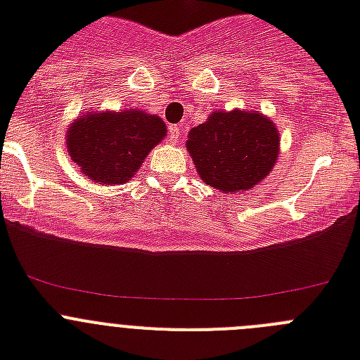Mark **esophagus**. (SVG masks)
<instances>
[{"label":"esophagus","mask_w":360,"mask_h":360,"mask_svg":"<svg viewBox=\"0 0 360 360\" xmlns=\"http://www.w3.org/2000/svg\"><path fill=\"white\" fill-rule=\"evenodd\" d=\"M180 135H182V128H180V126H171L169 128L171 144H178V141H180Z\"/></svg>","instance_id":"34e87169"}]
</instances>
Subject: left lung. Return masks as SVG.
<instances>
[{
  "instance_id": "left-lung-1",
  "label": "left lung",
  "mask_w": 360,
  "mask_h": 360,
  "mask_svg": "<svg viewBox=\"0 0 360 360\" xmlns=\"http://www.w3.org/2000/svg\"><path fill=\"white\" fill-rule=\"evenodd\" d=\"M278 126L263 113L211 111L187 135L186 148L203 184L219 193H243L265 180L279 157Z\"/></svg>"
}]
</instances>
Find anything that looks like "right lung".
Returning <instances> with one entry per match:
<instances>
[{
	"mask_svg": "<svg viewBox=\"0 0 360 360\" xmlns=\"http://www.w3.org/2000/svg\"><path fill=\"white\" fill-rule=\"evenodd\" d=\"M164 120L142 110L86 111L66 129V148L79 173L101 186L129 182L158 142Z\"/></svg>",
	"mask_w": 360,
	"mask_h": 360,
	"instance_id": "add662e5",
	"label": "right lung"
}]
</instances>
